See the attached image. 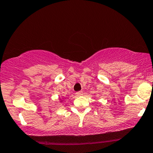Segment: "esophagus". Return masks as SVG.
<instances>
[{
    "label": "esophagus",
    "mask_w": 153,
    "mask_h": 153,
    "mask_svg": "<svg viewBox=\"0 0 153 153\" xmlns=\"http://www.w3.org/2000/svg\"><path fill=\"white\" fill-rule=\"evenodd\" d=\"M82 94H83V92L82 91H78L76 93V95H78V96H80V95H82Z\"/></svg>",
    "instance_id": "34e87169"
}]
</instances>
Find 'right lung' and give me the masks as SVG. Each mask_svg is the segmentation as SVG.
Listing matches in <instances>:
<instances>
[{"label":"right lung","mask_w":153,"mask_h":153,"mask_svg":"<svg viewBox=\"0 0 153 153\" xmlns=\"http://www.w3.org/2000/svg\"><path fill=\"white\" fill-rule=\"evenodd\" d=\"M61 101H62V100H61Z\"/></svg>","instance_id":"add662e5"}]
</instances>
